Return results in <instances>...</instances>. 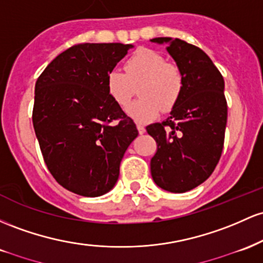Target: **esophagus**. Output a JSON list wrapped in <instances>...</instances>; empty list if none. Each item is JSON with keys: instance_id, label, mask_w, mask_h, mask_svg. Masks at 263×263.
Masks as SVG:
<instances>
[{"instance_id": "34e87169", "label": "esophagus", "mask_w": 263, "mask_h": 263, "mask_svg": "<svg viewBox=\"0 0 263 263\" xmlns=\"http://www.w3.org/2000/svg\"><path fill=\"white\" fill-rule=\"evenodd\" d=\"M137 128H138V132H139V134H144V133L146 132L145 130V126H144L143 124H138Z\"/></svg>"}]
</instances>
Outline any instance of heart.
I'll list each match as a JSON object with an SVG mask.
<instances>
[{"label": "heart", "mask_w": 263, "mask_h": 263, "mask_svg": "<svg viewBox=\"0 0 263 263\" xmlns=\"http://www.w3.org/2000/svg\"><path fill=\"white\" fill-rule=\"evenodd\" d=\"M125 73L113 69L107 76V90L120 107H126L137 87L140 99L126 108L128 116L137 123L145 124L156 119L161 109L173 110L184 90V76L180 68L161 53L141 48L134 52L124 64Z\"/></svg>", "instance_id": "1"}]
</instances>
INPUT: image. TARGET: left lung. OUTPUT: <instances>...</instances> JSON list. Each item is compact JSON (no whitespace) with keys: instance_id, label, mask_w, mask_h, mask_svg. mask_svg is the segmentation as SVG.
I'll use <instances>...</instances> for the list:
<instances>
[{"instance_id":"8db88e82","label":"left lung","mask_w":263,"mask_h":263,"mask_svg":"<svg viewBox=\"0 0 263 263\" xmlns=\"http://www.w3.org/2000/svg\"><path fill=\"white\" fill-rule=\"evenodd\" d=\"M152 42L167 43L166 51L184 76V90L166 120L146 126L158 144L150 171L159 187L186 193L202 184L220 160L227 122L225 82L199 47L170 37Z\"/></svg>"}]
</instances>
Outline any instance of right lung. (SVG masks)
Wrapping results in <instances>:
<instances>
[{"label": "right lung", "instance_id": "1", "mask_svg": "<svg viewBox=\"0 0 263 263\" xmlns=\"http://www.w3.org/2000/svg\"><path fill=\"white\" fill-rule=\"evenodd\" d=\"M132 44L79 43L38 77L32 113L44 163L58 184L81 196L107 194L119 178L138 129L107 90V76Z\"/></svg>", "mask_w": 263, "mask_h": 263}]
</instances>
